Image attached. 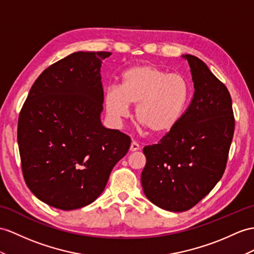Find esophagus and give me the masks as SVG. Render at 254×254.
I'll use <instances>...</instances> for the list:
<instances>
[{
  "label": "esophagus",
  "instance_id": "esophagus-1",
  "mask_svg": "<svg viewBox=\"0 0 254 254\" xmlns=\"http://www.w3.org/2000/svg\"><path fill=\"white\" fill-rule=\"evenodd\" d=\"M140 148V145L137 143V142L135 141H132L131 142V144H130V152H135V151H138Z\"/></svg>",
  "mask_w": 254,
  "mask_h": 254
}]
</instances>
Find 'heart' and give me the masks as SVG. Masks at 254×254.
Listing matches in <instances>:
<instances>
[{
  "instance_id": "1",
  "label": "heart",
  "mask_w": 254,
  "mask_h": 254,
  "mask_svg": "<svg viewBox=\"0 0 254 254\" xmlns=\"http://www.w3.org/2000/svg\"><path fill=\"white\" fill-rule=\"evenodd\" d=\"M190 94V84L181 74L151 64L137 65L124 73L121 88H108L106 108L113 120L120 121L129 115V104L137 107L141 125L153 134H165L180 122Z\"/></svg>"
}]
</instances>
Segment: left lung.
Returning <instances> with one entry per match:
<instances>
[{"label":"left lung","mask_w":254,"mask_h":254,"mask_svg":"<svg viewBox=\"0 0 254 254\" xmlns=\"http://www.w3.org/2000/svg\"><path fill=\"white\" fill-rule=\"evenodd\" d=\"M194 95L180 122L157 144L146 145L141 175L145 196L174 212L196 206L223 176L235 130L232 98L203 61L185 55Z\"/></svg>","instance_id":"8db88e82"}]
</instances>
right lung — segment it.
Here are the masks:
<instances>
[{"label":"right lung","instance_id":"add662e5","mask_svg":"<svg viewBox=\"0 0 254 254\" xmlns=\"http://www.w3.org/2000/svg\"><path fill=\"white\" fill-rule=\"evenodd\" d=\"M109 52H77L49 65L18 119L23 179L47 205L74 210L98 198L130 138L102 126L101 61Z\"/></svg>","mask_w":254,"mask_h":254}]
</instances>
